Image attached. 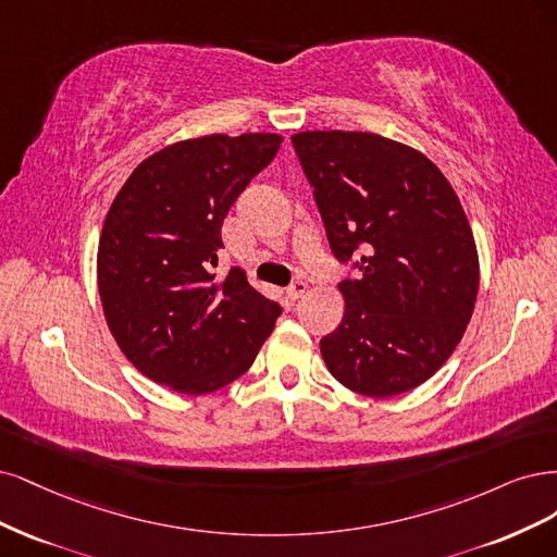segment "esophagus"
<instances>
[{"label": "esophagus", "instance_id": "esophagus-1", "mask_svg": "<svg viewBox=\"0 0 557 557\" xmlns=\"http://www.w3.org/2000/svg\"><path fill=\"white\" fill-rule=\"evenodd\" d=\"M305 294H308V282H302V280H298V282H294L289 289H286V296H289L292 300H298V298H302Z\"/></svg>", "mask_w": 557, "mask_h": 557}]
</instances>
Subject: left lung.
Wrapping results in <instances>:
<instances>
[{
	"mask_svg": "<svg viewBox=\"0 0 557 557\" xmlns=\"http://www.w3.org/2000/svg\"><path fill=\"white\" fill-rule=\"evenodd\" d=\"M333 255H361L337 284L339 326L321 337L335 380L370 398L430 380L468 329L479 255L458 194L423 152L370 132L292 136Z\"/></svg>",
	"mask_w": 557,
	"mask_h": 557,
	"instance_id": "8db88e82",
	"label": "left lung"
}]
</instances>
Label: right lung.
<instances>
[{
    "label": "right lung",
    "instance_id": "1",
    "mask_svg": "<svg viewBox=\"0 0 557 557\" xmlns=\"http://www.w3.org/2000/svg\"><path fill=\"white\" fill-rule=\"evenodd\" d=\"M280 134H210L143 159L113 199L97 249L106 324L148 380L187 396L212 393L249 370L280 305L218 252L228 208L271 164Z\"/></svg>",
    "mask_w": 557,
    "mask_h": 557
}]
</instances>
